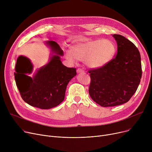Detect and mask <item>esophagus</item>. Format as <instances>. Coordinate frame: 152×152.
Instances as JSON below:
<instances>
[{
	"mask_svg": "<svg viewBox=\"0 0 152 152\" xmlns=\"http://www.w3.org/2000/svg\"><path fill=\"white\" fill-rule=\"evenodd\" d=\"M84 71L83 70V69H80V68H79V69H77V73H83Z\"/></svg>",
	"mask_w": 152,
	"mask_h": 152,
	"instance_id": "esophagus-1",
	"label": "esophagus"
}]
</instances>
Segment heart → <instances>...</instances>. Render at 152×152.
Masks as SVG:
<instances>
[{
	"instance_id": "obj_1",
	"label": "heart",
	"mask_w": 152,
	"mask_h": 152,
	"mask_svg": "<svg viewBox=\"0 0 152 152\" xmlns=\"http://www.w3.org/2000/svg\"><path fill=\"white\" fill-rule=\"evenodd\" d=\"M115 52V45L110 40L83 39L71 45L70 51L66 52V58L73 63L76 59L85 61L88 67L99 69L112 60Z\"/></svg>"
}]
</instances>
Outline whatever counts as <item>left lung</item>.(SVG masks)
<instances>
[{
    "label": "left lung",
    "mask_w": 152,
    "mask_h": 152,
    "mask_svg": "<svg viewBox=\"0 0 152 152\" xmlns=\"http://www.w3.org/2000/svg\"><path fill=\"white\" fill-rule=\"evenodd\" d=\"M117 42L116 57L105 66L89 71L92 99L103 107L120 105L136 92L142 77L140 52L131 41L113 34Z\"/></svg>",
    "instance_id": "obj_1"
}]
</instances>
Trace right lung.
I'll use <instances>...</instances> for the list:
<instances>
[{
	"mask_svg": "<svg viewBox=\"0 0 152 152\" xmlns=\"http://www.w3.org/2000/svg\"><path fill=\"white\" fill-rule=\"evenodd\" d=\"M46 44L55 55L33 77L27 75L33 71V65L29 58L21 55L17 60L14 73L23 100L32 107L44 110L57 107L63 101L68 83L76 75V68L62 64L60 56L63 55V51L59 45L53 41Z\"/></svg>",
	"mask_w": 152,
	"mask_h": 152,
	"instance_id": "right-lung-1",
	"label": "right lung"
}]
</instances>
